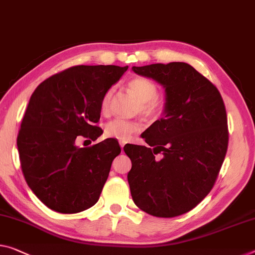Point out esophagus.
<instances>
[{
    "mask_svg": "<svg viewBox=\"0 0 255 255\" xmlns=\"http://www.w3.org/2000/svg\"><path fill=\"white\" fill-rule=\"evenodd\" d=\"M119 142H120V146H121V148H122V149H123V147L125 146V143H127V141H125V140H120Z\"/></svg>",
    "mask_w": 255,
    "mask_h": 255,
    "instance_id": "esophagus-1",
    "label": "esophagus"
}]
</instances>
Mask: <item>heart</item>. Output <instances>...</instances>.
<instances>
[{
  "label": "heart",
  "mask_w": 255,
  "mask_h": 255,
  "mask_svg": "<svg viewBox=\"0 0 255 255\" xmlns=\"http://www.w3.org/2000/svg\"><path fill=\"white\" fill-rule=\"evenodd\" d=\"M128 88L138 96L140 100V111L146 115H157L162 109V104L158 99H156L157 96V88L151 81L146 77H133L128 81ZM114 89L111 88L104 93L101 98V111L107 112L111 104V99L113 96ZM141 130V124L134 121H128L125 119L117 117L106 124L105 133L111 138H116L121 140L128 139L133 133Z\"/></svg>",
  "instance_id": "1"
}]
</instances>
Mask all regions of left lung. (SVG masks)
Listing matches in <instances>:
<instances>
[{
    "label": "left lung",
    "instance_id": "1",
    "mask_svg": "<svg viewBox=\"0 0 255 255\" xmlns=\"http://www.w3.org/2000/svg\"><path fill=\"white\" fill-rule=\"evenodd\" d=\"M164 88L162 119L141 136L150 147L128 144L132 199L144 212L173 218L189 212L212 189L228 147V128L218 89L186 62L135 67ZM162 152L163 157L154 155Z\"/></svg>",
    "mask_w": 255,
    "mask_h": 255
}]
</instances>
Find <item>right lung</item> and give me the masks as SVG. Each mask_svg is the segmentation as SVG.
<instances>
[{
	"mask_svg": "<svg viewBox=\"0 0 255 255\" xmlns=\"http://www.w3.org/2000/svg\"><path fill=\"white\" fill-rule=\"evenodd\" d=\"M128 66H75L46 78L35 89L17 138L28 187L49 209L78 213L99 199L114 158L117 140L76 146L77 136L97 140L103 130L101 98Z\"/></svg>",
	"mask_w": 255,
	"mask_h": 255,
	"instance_id": "obj_1",
	"label": "right lung"
}]
</instances>
